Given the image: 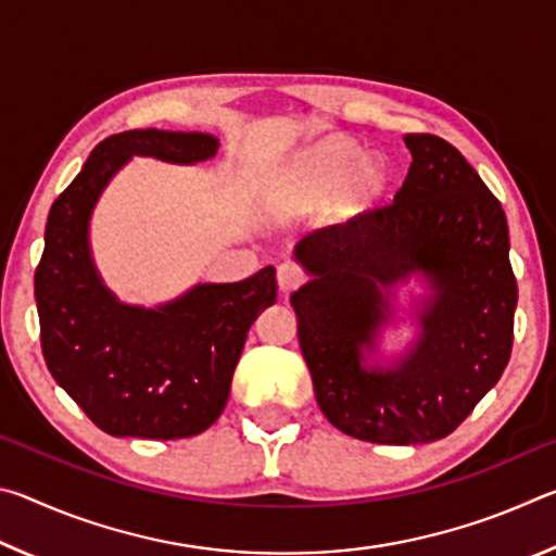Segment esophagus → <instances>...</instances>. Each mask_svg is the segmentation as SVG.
Listing matches in <instances>:
<instances>
[{
	"label": "esophagus",
	"instance_id": "34e87169",
	"mask_svg": "<svg viewBox=\"0 0 556 556\" xmlns=\"http://www.w3.org/2000/svg\"><path fill=\"white\" fill-rule=\"evenodd\" d=\"M277 285H279V291L289 294L291 289L304 285V271H301V267L294 265V262H281L277 267Z\"/></svg>",
	"mask_w": 556,
	"mask_h": 556
}]
</instances>
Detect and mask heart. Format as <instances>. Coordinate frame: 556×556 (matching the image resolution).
I'll use <instances>...</instances> for the list:
<instances>
[{
	"mask_svg": "<svg viewBox=\"0 0 556 556\" xmlns=\"http://www.w3.org/2000/svg\"><path fill=\"white\" fill-rule=\"evenodd\" d=\"M390 186V164L384 156H368L345 137H326L299 149L271 168L265 199L281 213H312L338 195V208L357 215L375 208Z\"/></svg>",
	"mask_w": 556,
	"mask_h": 556,
	"instance_id": "obj_1",
	"label": "heart"
}]
</instances>
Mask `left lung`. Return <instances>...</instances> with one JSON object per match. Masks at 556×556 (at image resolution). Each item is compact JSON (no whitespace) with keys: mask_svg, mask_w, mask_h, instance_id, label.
<instances>
[{"mask_svg":"<svg viewBox=\"0 0 556 556\" xmlns=\"http://www.w3.org/2000/svg\"><path fill=\"white\" fill-rule=\"evenodd\" d=\"M404 144L409 174L390 205L294 244L312 279L289 301L316 402L336 429L372 444L448 437L501 380L517 306L503 205L441 137ZM412 278L426 294L400 307ZM404 317L418 338L384 356L383 328Z\"/></svg>","mask_w":556,"mask_h":556,"instance_id":"left-lung-1","label":"left lung"}]
</instances>
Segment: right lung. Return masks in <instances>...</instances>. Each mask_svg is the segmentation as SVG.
Here are the masks:
<instances>
[{
  "label": "right lung",
  "mask_w": 556,
  "mask_h": 556,
  "mask_svg": "<svg viewBox=\"0 0 556 556\" xmlns=\"http://www.w3.org/2000/svg\"><path fill=\"white\" fill-rule=\"evenodd\" d=\"M203 131L131 129L92 149L53 201L34 277L41 348L53 380L110 437L186 439L220 417L250 326L277 301L275 267L201 281L172 301H119L96 267L90 220L131 156L199 164L218 154Z\"/></svg>",
  "instance_id": "right-lung-1"
}]
</instances>
